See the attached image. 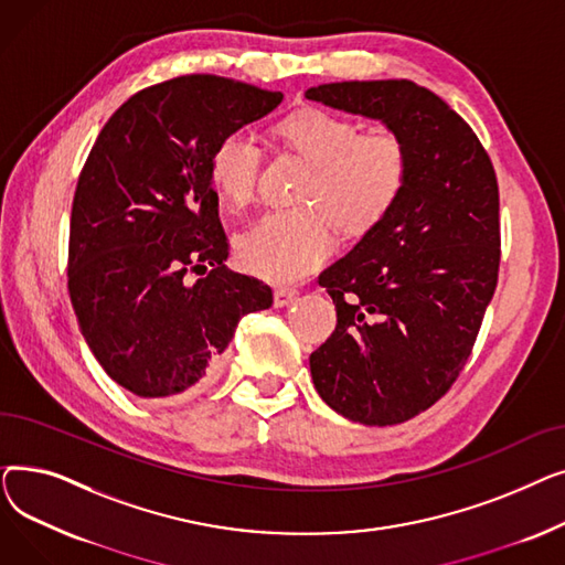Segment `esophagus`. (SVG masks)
Segmentation results:
<instances>
[{
	"label": "esophagus",
	"mask_w": 565,
	"mask_h": 565,
	"mask_svg": "<svg viewBox=\"0 0 565 565\" xmlns=\"http://www.w3.org/2000/svg\"><path fill=\"white\" fill-rule=\"evenodd\" d=\"M298 290L295 288H275V307H288L298 300Z\"/></svg>",
	"instance_id": "obj_1"
}]
</instances>
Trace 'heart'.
I'll return each mask as SVG.
<instances>
[{"label": "heart", "instance_id": "b5f03b06", "mask_svg": "<svg viewBox=\"0 0 565 565\" xmlns=\"http://www.w3.org/2000/svg\"><path fill=\"white\" fill-rule=\"evenodd\" d=\"M279 135L313 164L302 203L316 207L265 213L237 235L235 254L247 273L267 281H298L334 252L330 218L345 235H364L387 217L407 185L405 143L390 132L362 135L360 124L324 109H300L284 118ZM263 151L237 128L220 137L211 153V183L233 207L254 196Z\"/></svg>", "mask_w": 565, "mask_h": 565}]
</instances>
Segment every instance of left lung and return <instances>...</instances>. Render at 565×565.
<instances>
[{
    "label": "left lung",
    "mask_w": 565,
    "mask_h": 565,
    "mask_svg": "<svg viewBox=\"0 0 565 565\" xmlns=\"http://www.w3.org/2000/svg\"><path fill=\"white\" fill-rule=\"evenodd\" d=\"M387 126L409 158L403 196L318 277L337 330L311 352L320 398L364 426L403 424L460 375L499 275V188L479 137L409 79L334 82L305 94Z\"/></svg>",
    "instance_id": "8db88e82"
}]
</instances>
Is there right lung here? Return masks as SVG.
Instances as JSON below:
<instances>
[{
    "instance_id": "right-lung-1",
    "label": "right lung",
    "mask_w": 565,
    "mask_h": 565,
    "mask_svg": "<svg viewBox=\"0 0 565 565\" xmlns=\"http://www.w3.org/2000/svg\"><path fill=\"white\" fill-rule=\"evenodd\" d=\"M281 92L183 75L118 107L79 173L68 292L105 373L139 398L192 394L215 375L243 316L273 288L224 265L228 241L213 190L222 135L258 121ZM192 274H201L191 281Z\"/></svg>"
}]
</instances>
